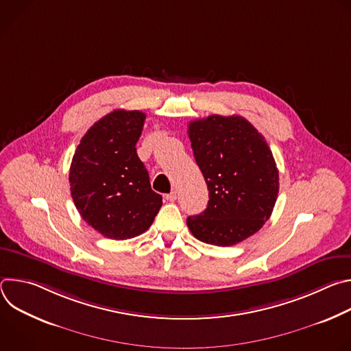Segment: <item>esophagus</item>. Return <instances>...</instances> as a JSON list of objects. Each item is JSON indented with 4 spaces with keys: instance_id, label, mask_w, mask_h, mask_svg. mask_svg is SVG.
<instances>
[{
    "instance_id": "1",
    "label": "esophagus",
    "mask_w": 351,
    "mask_h": 351,
    "mask_svg": "<svg viewBox=\"0 0 351 351\" xmlns=\"http://www.w3.org/2000/svg\"><path fill=\"white\" fill-rule=\"evenodd\" d=\"M165 198L168 199V202H171V203H172V202H175V199H176V193H175V191H171L169 194H167V195H165Z\"/></svg>"
}]
</instances>
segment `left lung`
<instances>
[{
  "label": "left lung",
  "mask_w": 351,
  "mask_h": 351,
  "mask_svg": "<svg viewBox=\"0 0 351 351\" xmlns=\"http://www.w3.org/2000/svg\"><path fill=\"white\" fill-rule=\"evenodd\" d=\"M195 162L208 187L207 208L187 218L199 241L228 247L269 219L279 172L264 136L243 117L210 115L189 123Z\"/></svg>",
  "instance_id": "1"
}]
</instances>
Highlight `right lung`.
I'll return each instance as SVG.
<instances>
[{
	"label": "right lung",
	"instance_id": "add662e5",
	"mask_svg": "<svg viewBox=\"0 0 351 351\" xmlns=\"http://www.w3.org/2000/svg\"><path fill=\"white\" fill-rule=\"evenodd\" d=\"M144 121L141 111L110 112L86 132L72 158L73 203L82 218L108 239L144 233L162 206L136 152Z\"/></svg>",
	"mask_w": 351,
	"mask_h": 351
}]
</instances>
